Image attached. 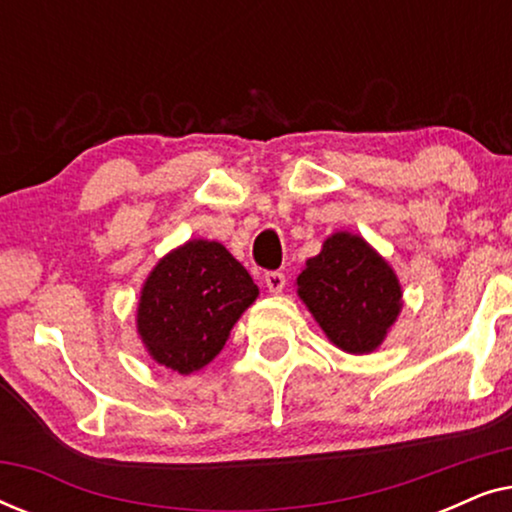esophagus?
I'll return each mask as SVG.
<instances>
[{
  "instance_id": "34e87169",
  "label": "esophagus",
  "mask_w": 512,
  "mask_h": 512,
  "mask_svg": "<svg viewBox=\"0 0 512 512\" xmlns=\"http://www.w3.org/2000/svg\"><path fill=\"white\" fill-rule=\"evenodd\" d=\"M263 282H265V286H268L270 293H282L286 286V277L282 275V272H265Z\"/></svg>"
}]
</instances>
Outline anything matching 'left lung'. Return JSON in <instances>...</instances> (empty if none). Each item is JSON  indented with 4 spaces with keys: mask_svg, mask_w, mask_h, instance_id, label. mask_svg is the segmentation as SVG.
Here are the masks:
<instances>
[{
    "mask_svg": "<svg viewBox=\"0 0 512 512\" xmlns=\"http://www.w3.org/2000/svg\"><path fill=\"white\" fill-rule=\"evenodd\" d=\"M296 293L335 347L370 354L403 310L398 275L361 235L338 230L296 277Z\"/></svg>",
    "mask_w": 512,
    "mask_h": 512,
    "instance_id": "8db88e82",
    "label": "left lung"
}]
</instances>
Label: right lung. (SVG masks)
<instances>
[{"label": "right lung", "mask_w": 512, "mask_h": 512, "mask_svg": "<svg viewBox=\"0 0 512 512\" xmlns=\"http://www.w3.org/2000/svg\"><path fill=\"white\" fill-rule=\"evenodd\" d=\"M256 298L254 279L221 242L188 240L144 279L137 335L158 366L191 375L214 361Z\"/></svg>", "instance_id": "obj_1"}]
</instances>
